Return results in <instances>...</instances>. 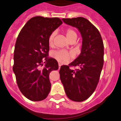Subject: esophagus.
<instances>
[{
	"label": "esophagus",
	"mask_w": 121,
	"mask_h": 121,
	"mask_svg": "<svg viewBox=\"0 0 121 121\" xmlns=\"http://www.w3.org/2000/svg\"><path fill=\"white\" fill-rule=\"evenodd\" d=\"M58 65H59V69H60V68L61 66V64L60 63H58Z\"/></svg>",
	"instance_id": "esophagus-1"
}]
</instances>
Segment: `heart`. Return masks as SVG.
<instances>
[{
    "label": "heart",
    "instance_id": "obj_1",
    "mask_svg": "<svg viewBox=\"0 0 121 121\" xmlns=\"http://www.w3.org/2000/svg\"><path fill=\"white\" fill-rule=\"evenodd\" d=\"M65 35L69 42L72 40H76L77 38V33L72 28L67 29L65 31ZM55 36V32H53L49 36L48 43L50 46H53ZM51 55L53 58L61 63H68L73 58L72 53L65 50H58V51H53L52 52Z\"/></svg>",
    "mask_w": 121,
    "mask_h": 121
}]
</instances>
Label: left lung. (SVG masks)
I'll return each mask as SVG.
<instances>
[{
    "mask_svg": "<svg viewBox=\"0 0 121 121\" xmlns=\"http://www.w3.org/2000/svg\"><path fill=\"white\" fill-rule=\"evenodd\" d=\"M65 23L76 27L82 37L81 53L69 66L59 70L60 78L68 98L75 102L87 99L94 93L104 65V43L98 29L82 17L62 19ZM71 66H79L75 70Z\"/></svg>",
    "mask_w": 121,
    "mask_h": 121,
    "instance_id": "obj_1",
    "label": "left lung"
}]
</instances>
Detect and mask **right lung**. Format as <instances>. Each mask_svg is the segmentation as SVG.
Masks as SVG:
<instances>
[{
  "label": "right lung",
  "instance_id": "obj_1",
  "mask_svg": "<svg viewBox=\"0 0 121 121\" xmlns=\"http://www.w3.org/2000/svg\"><path fill=\"white\" fill-rule=\"evenodd\" d=\"M62 24L58 17L35 16L27 22L16 39L13 70L22 94L32 101L45 99L51 91L49 73L59 66L56 60L48 58V39Z\"/></svg>",
  "mask_w": 121,
  "mask_h": 121
}]
</instances>
